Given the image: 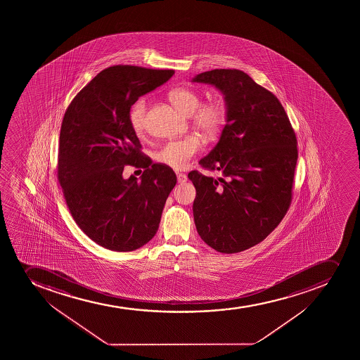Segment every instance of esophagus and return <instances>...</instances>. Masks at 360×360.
Returning a JSON list of instances; mask_svg holds the SVG:
<instances>
[{
  "mask_svg": "<svg viewBox=\"0 0 360 360\" xmlns=\"http://www.w3.org/2000/svg\"><path fill=\"white\" fill-rule=\"evenodd\" d=\"M188 181V177H186L184 174H177V182L178 183H186Z\"/></svg>",
  "mask_w": 360,
  "mask_h": 360,
  "instance_id": "1",
  "label": "esophagus"
}]
</instances>
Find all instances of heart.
<instances>
[{"mask_svg": "<svg viewBox=\"0 0 360 360\" xmlns=\"http://www.w3.org/2000/svg\"><path fill=\"white\" fill-rule=\"evenodd\" d=\"M170 98L174 105L186 116H191L193 123L198 131L205 136H214L224 122V108L218 102L202 103L200 94L189 88H178L171 91ZM134 131L142 136L146 129V101L139 98L129 115ZM200 149V141L196 136L172 139L160 146L155 153V160L162 165L174 170H182L188 167L190 160Z\"/></svg>", "mask_w": 360, "mask_h": 360, "instance_id": "obj_1", "label": "heart"}]
</instances>
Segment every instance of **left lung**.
<instances>
[{"label": "left lung", "mask_w": 360, "mask_h": 360, "mask_svg": "<svg viewBox=\"0 0 360 360\" xmlns=\"http://www.w3.org/2000/svg\"><path fill=\"white\" fill-rule=\"evenodd\" d=\"M191 82L223 94L226 122L217 144L200 160L221 177L188 174L196 188L197 232L218 252H240L266 238L290 207L298 158L295 131L277 97L244 72L214 69Z\"/></svg>", "instance_id": "8db88e82"}]
</instances>
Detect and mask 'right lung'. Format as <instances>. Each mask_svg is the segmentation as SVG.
Instances as JSON below:
<instances>
[{"instance_id": "add662e5", "label": "right lung", "mask_w": 360, "mask_h": 360, "mask_svg": "<svg viewBox=\"0 0 360 360\" xmlns=\"http://www.w3.org/2000/svg\"><path fill=\"white\" fill-rule=\"evenodd\" d=\"M174 70L115 65L94 77L65 111L60 134L58 179L76 224L105 249H139L156 235L167 196L177 182L162 164L139 153L129 115L139 97ZM145 169L122 177L124 165Z\"/></svg>"}]
</instances>
